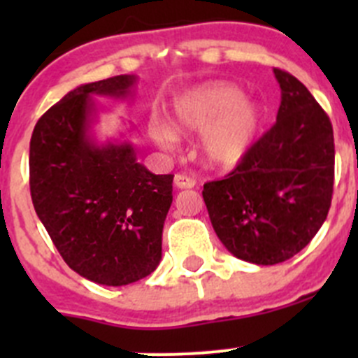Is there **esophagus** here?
<instances>
[{"mask_svg": "<svg viewBox=\"0 0 358 358\" xmlns=\"http://www.w3.org/2000/svg\"><path fill=\"white\" fill-rule=\"evenodd\" d=\"M175 185L178 189H192L196 185V180L192 176L185 175V173H178V175H175Z\"/></svg>", "mask_w": 358, "mask_h": 358, "instance_id": "1", "label": "esophagus"}]
</instances>
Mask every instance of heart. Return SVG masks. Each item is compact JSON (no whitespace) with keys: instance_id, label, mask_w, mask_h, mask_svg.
I'll return each mask as SVG.
<instances>
[{"instance_id":"b5f03b06","label":"heart","mask_w":358,"mask_h":358,"mask_svg":"<svg viewBox=\"0 0 358 358\" xmlns=\"http://www.w3.org/2000/svg\"><path fill=\"white\" fill-rule=\"evenodd\" d=\"M262 115L256 103L244 100L243 90L230 83H209L187 93L175 107L173 126L180 133H204L202 159L213 169L239 166L255 145ZM161 142L171 138L159 131Z\"/></svg>"}]
</instances>
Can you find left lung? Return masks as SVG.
<instances>
[{"label": "left lung", "mask_w": 358, "mask_h": 358, "mask_svg": "<svg viewBox=\"0 0 358 358\" xmlns=\"http://www.w3.org/2000/svg\"><path fill=\"white\" fill-rule=\"evenodd\" d=\"M277 121L225 178L202 197L223 246L256 265H277L315 237L333 199L334 135L329 115L289 72Z\"/></svg>", "instance_id": "1"}]
</instances>
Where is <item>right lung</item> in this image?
Returning <instances> with one entry per match:
<instances>
[{
	"mask_svg": "<svg viewBox=\"0 0 358 358\" xmlns=\"http://www.w3.org/2000/svg\"><path fill=\"white\" fill-rule=\"evenodd\" d=\"M135 76L81 85L36 122L29 185L39 220L64 262L103 286H126L157 268L162 227L173 202V175L136 162L131 143L90 138L92 95L124 99Z\"/></svg>",
	"mask_w": 358,
	"mask_h": 358,
	"instance_id": "1",
	"label": "right lung"
}]
</instances>
